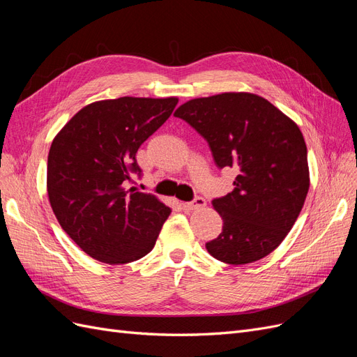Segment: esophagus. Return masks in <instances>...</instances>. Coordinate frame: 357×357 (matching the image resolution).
I'll return each instance as SVG.
<instances>
[{
	"mask_svg": "<svg viewBox=\"0 0 357 357\" xmlns=\"http://www.w3.org/2000/svg\"><path fill=\"white\" fill-rule=\"evenodd\" d=\"M205 204H207V201H205L202 197H197L193 201L186 202L185 207L189 208V210H199V208L205 207Z\"/></svg>",
	"mask_w": 357,
	"mask_h": 357,
	"instance_id": "1",
	"label": "esophagus"
}]
</instances>
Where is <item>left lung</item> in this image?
Here are the masks:
<instances>
[{
  "label": "left lung",
  "mask_w": 357,
  "mask_h": 357,
  "mask_svg": "<svg viewBox=\"0 0 357 357\" xmlns=\"http://www.w3.org/2000/svg\"><path fill=\"white\" fill-rule=\"evenodd\" d=\"M208 143L220 169L238 171L234 190L214 198L222 234L205 244L220 262L245 265L282 244L305 202L307 146L298 125L255 93L190 100L174 113Z\"/></svg>",
  "instance_id": "obj_1"
}]
</instances>
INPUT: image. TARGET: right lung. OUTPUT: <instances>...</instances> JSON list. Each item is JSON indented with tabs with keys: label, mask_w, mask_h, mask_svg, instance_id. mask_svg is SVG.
<instances>
[{
	"label": "right lung",
	"mask_w": 357,
	"mask_h": 357,
	"mask_svg": "<svg viewBox=\"0 0 357 357\" xmlns=\"http://www.w3.org/2000/svg\"><path fill=\"white\" fill-rule=\"evenodd\" d=\"M177 98L98 101L83 107L53 139L47 193L61 228L96 261H137L155 247L171 208L129 188L142 178L135 155L167 122Z\"/></svg>",
	"instance_id": "obj_1"
}]
</instances>
